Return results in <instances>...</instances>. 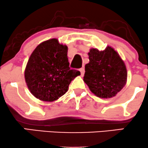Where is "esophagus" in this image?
<instances>
[{
  "label": "esophagus",
  "mask_w": 148,
  "mask_h": 148,
  "mask_svg": "<svg viewBox=\"0 0 148 148\" xmlns=\"http://www.w3.org/2000/svg\"><path fill=\"white\" fill-rule=\"evenodd\" d=\"M80 72H81V76H83L84 75V73H85V69L84 67H82V68L80 69Z\"/></svg>",
  "instance_id": "obj_1"
}]
</instances>
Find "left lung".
<instances>
[{
  "label": "left lung",
  "mask_w": 148,
  "mask_h": 148,
  "mask_svg": "<svg viewBox=\"0 0 148 148\" xmlns=\"http://www.w3.org/2000/svg\"><path fill=\"white\" fill-rule=\"evenodd\" d=\"M89 63L85 66L84 81L90 91L100 98L116 95L127 82L125 62L111 47L103 51L91 49L88 53Z\"/></svg>",
  "instance_id": "left-lung-1"
}]
</instances>
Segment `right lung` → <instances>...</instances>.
<instances>
[{"instance_id": "obj_1", "label": "right lung", "mask_w": 148, "mask_h": 148, "mask_svg": "<svg viewBox=\"0 0 148 148\" xmlns=\"http://www.w3.org/2000/svg\"><path fill=\"white\" fill-rule=\"evenodd\" d=\"M81 74L70 69L67 47L51 39L40 44L28 59L25 69L27 86L37 99L55 101L68 90L69 85Z\"/></svg>"}]
</instances>
